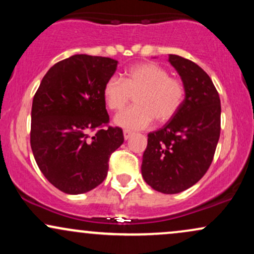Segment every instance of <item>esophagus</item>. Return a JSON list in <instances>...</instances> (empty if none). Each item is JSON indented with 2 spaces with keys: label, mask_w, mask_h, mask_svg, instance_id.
I'll list each match as a JSON object with an SVG mask.
<instances>
[{
  "label": "esophagus",
  "mask_w": 254,
  "mask_h": 254,
  "mask_svg": "<svg viewBox=\"0 0 254 254\" xmlns=\"http://www.w3.org/2000/svg\"><path fill=\"white\" fill-rule=\"evenodd\" d=\"M124 138L125 139H129L130 137H131V135H132V131H130V130H124Z\"/></svg>",
  "instance_id": "esophagus-1"
}]
</instances>
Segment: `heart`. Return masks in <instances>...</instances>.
<instances>
[{"label":"heart","instance_id":"obj_1","mask_svg":"<svg viewBox=\"0 0 254 254\" xmlns=\"http://www.w3.org/2000/svg\"><path fill=\"white\" fill-rule=\"evenodd\" d=\"M185 86L171 77L164 66L145 62L130 66L124 78L110 77L103 89L104 100L111 111L119 112L136 97V106L116 117V124L130 130L149 127L154 118L159 123L171 121L179 112L185 99Z\"/></svg>","mask_w":254,"mask_h":254}]
</instances>
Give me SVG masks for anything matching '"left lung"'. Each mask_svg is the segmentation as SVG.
Returning a JSON list of instances; mask_svg holds the SVG:
<instances>
[{
    "mask_svg": "<svg viewBox=\"0 0 254 254\" xmlns=\"http://www.w3.org/2000/svg\"><path fill=\"white\" fill-rule=\"evenodd\" d=\"M185 86L179 112L161 129L148 133L142 177L155 191L188 190L210 167L221 131V101L209 75L190 60L170 55Z\"/></svg>",
    "mask_w": 254,
    "mask_h": 254,
    "instance_id": "8db88e82",
    "label": "left lung"
}]
</instances>
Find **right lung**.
Masks as SVG:
<instances>
[{
    "label": "right lung",
    "mask_w": 254,
    "mask_h": 254,
    "mask_svg": "<svg viewBox=\"0 0 254 254\" xmlns=\"http://www.w3.org/2000/svg\"><path fill=\"white\" fill-rule=\"evenodd\" d=\"M118 61L74 55L43 77L31 112V148L44 177L68 194L86 193L104 182L111 154L124 142L109 127L103 89ZM94 132V135H90Z\"/></svg>",
    "instance_id": "1"
}]
</instances>
